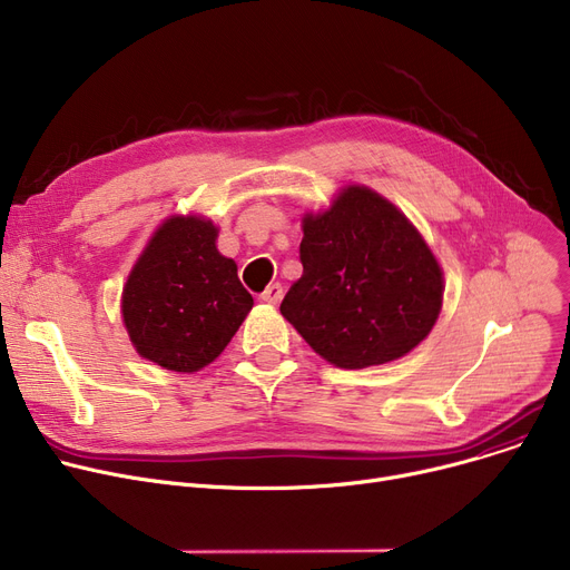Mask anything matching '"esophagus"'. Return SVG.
Here are the masks:
<instances>
[{"instance_id":"esophagus-1","label":"esophagus","mask_w":570,"mask_h":570,"mask_svg":"<svg viewBox=\"0 0 570 570\" xmlns=\"http://www.w3.org/2000/svg\"><path fill=\"white\" fill-rule=\"evenodd\" d=\"M282 295H284L282 284H269V286L261 293V301L267 303V305H277V303L282 301Z\"/></svg>"}]
</instances>
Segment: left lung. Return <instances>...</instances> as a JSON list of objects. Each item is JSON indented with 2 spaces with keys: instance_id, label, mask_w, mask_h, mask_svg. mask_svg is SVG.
<instances>
[{
  "instance_id": "obj_1",
  "label": "left lung",
  "mask_w": 570,
  "mask_h": 570,
  "mask_svg": "<svg viewBox=\"0 0 570 570\" xmlns=\"http://www.w3.org/2000/svg\"><path fill=\"white\" fill-rule=\"evenodd\" d=\"M303 277L284 318L327 363L363 370L397 361L439 318L441 267L409 219L367 187L344 189L303 219Z\"/></svg>"
}]
</instances>
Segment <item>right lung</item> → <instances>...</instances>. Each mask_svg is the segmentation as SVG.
I'll return each mask as SVG.
<instances>
[{"mask_svg":"<svg viewBox=\"0 0 570 570\" xmlns=\"http://www.w3.org/2000/svg\"><path fill=\"white\" fill-rule=\"evenodd\" d=\"M217 228L173 217L149 239L122 293V316L136 351L166 370L198 372L226 348L254 297L237 265L217 252Z\"/></svg>","mask_w":570,"mask_h":570,"instance_id":"obj_1","label":"right lung"}]
</instances>
